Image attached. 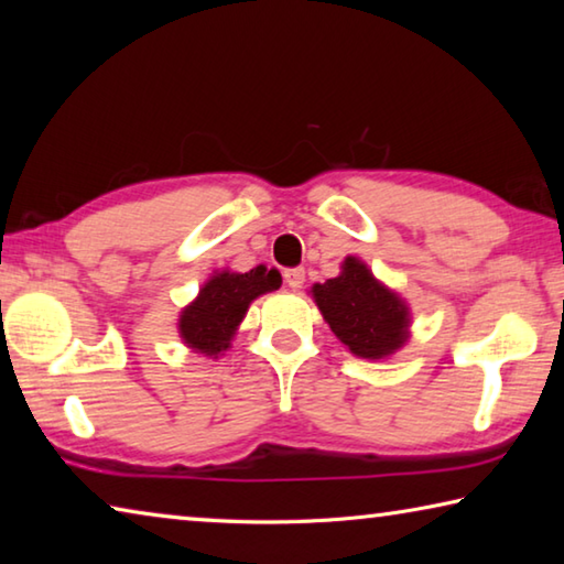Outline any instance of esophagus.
Returning a JSON list of instances; mask_svg holds the SVG:
<instances>
[{
	"instance_id": "1",
	"label": "esophagus",
	"mask_w": 564,
	"mask_h": 564,
	"mask_svg": "<svg viewBox=\"0 0 564 564\" xmlns=\"http://www.w3.org/2000/svg\"><path fill=\"white\" fill-rule=\"evenodd\" d=\"M283 279H285V283H289V289H293V291H299V289H303V281H305V271L303 269H289L283 273Z\"/></svg>"
}]
</instances>
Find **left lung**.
I'll list each match as a JSON object with an SVG mask.
<instances>
[{"mask_svg":"<svg viewBox=\"0 0 564 564\" xmlns=\"http://www.w3.org/2000/svg\"><path fill=\"white\" fill-rule=\"evenodd\" d=\"M313 299L336 338L360 358L390 356L408 338L405 303L352 256L340 275L313 285Z\"/></svg>","mask_w":564,"mask_h":564,"instance_id":"obj_1","label":"left lung"}]
</instances>
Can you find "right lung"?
Instances as JSON below:
<instances>
[{
  "label": "right lung",
  "instance_id": "obj_1",
  "mask_svg": "<svg viewBox=\"0 0 564 564\" xmlns=\"http://www.w3.org/2000/svg\"><path fill=\"white\" fill-rule=\"evenodd\" d=\"M279 285L281 273L275 269L269 271L265 265H256L248 273H216L198 291V299L181 313V338L198 352L218 356L228 348L236 326L246 316L248 303Z\"/></svg>",
  "mask_w": 564,
  "mask_h": 564
}]
</instances>
